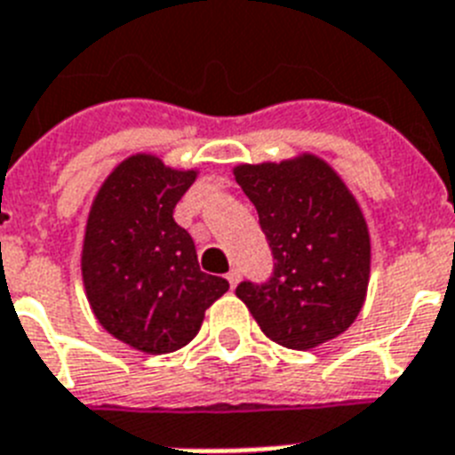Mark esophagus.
I'll return each instance as SVG.
<instances>
[{
  "label": "esophagus",
  "instance_id": "34e87169",
  "mask_svg": "<svg viewBox=\"0 0 455 455\" xmlns=\"http://www.w3.org/2000/svg\"><path fill=\"white\" fill-rule=\"evenodd\" d=\"M225 279L230 281V286L235 288L239 283V279H242V274H239V269H230V272L225 274Z\"/></svg>",
  "mask_w": 455,
  "mask_h": 455
}]
</instances>
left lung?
<instances>
[{
    "label": "left lung",
    "instance_id": "obj_1",
    "mask_svg": "<svg viewBox=\"0 0 455 455\" xmlns=\"http://www.w3.org/2000/svg\"><path fill=\"white\" fill-rule=\"evenodd\" d=\"M272 249V276L242 281V299L272 341L307 351L355 321L370 279V235L354 195L316 156L239 164Z\"/></svg>",
    "mask_w": 455,
    "mask_h": 455
}]
</instances>
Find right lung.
Wrapping results in <instances>:
<instances>
[{
  "label": "right lung",
  "mask_w": 455,
  "mask_h": 455,
  "mask_svg": "<svg viewBox=\"0 0 455 455\" xmlns=\"http://www.w3.org/2000/svg\"><path fill=\"white\" fill-rule=\"evenodd\" d=\"M195 172L132 156L100 188L85 228L84 283L108 335L146 354H172L200 332L204 311L230 283L204 274L174 206Z\"/></svg>",
  "instance_id": "add662e5"
}]
</instances>
